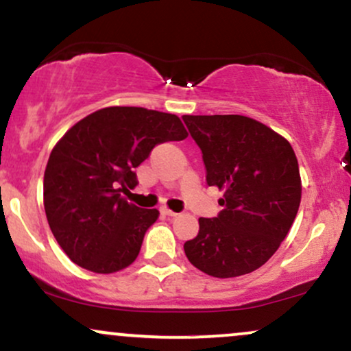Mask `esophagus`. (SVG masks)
Instances as JSON below:
<instances>
[{"label": "esophagus", "mask_w": 351, "mask_h": 351, "mask_svg": "<svg viewBox=\"0 0 351 351\" xmlns=\"http://www.w3.org/2000/svg\"><path fill=\"white\" fill-rule=\"evenodd\" d=\"M160 213H162V215H166V217H177L176 212H172V210H169L166 207L160 208Z\"/></svg>", "instance_id": "obj_1"}]
</instances>
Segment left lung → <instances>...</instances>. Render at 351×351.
<instances>
[{
    "label": "left lung",
    "instance_id": "1",
    "mask_svg": "<svg viewBox=\"0 0 351 351\" xmlns=\"http://www.w3.org/2000/svg\"><path fill=\"white\" fill-rule=\"evenodd\" d=\"M202 151L208 185L223 189V207L199 218V234L184 243L185 256L213 278L253 273L278 251L300 205L294 149L282 136L241 114H184Z\"/></svg>",
    "mask_w": 351,
    "mask_h": 351
}]
</instances>
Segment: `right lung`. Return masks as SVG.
<instances>
[{"instance_id":"right-lung-1","label":"right lung","mask_w":351,"mask_h":351,"mask_svg":"<svg viewBox=\"0 0 351 351\" xmlns=\"http://www.w3.org/2000/svg\"><path fill=\"white\" fill-rule=\"evenodd\" d=\"M185 138L176 114L138 106L98 110L64 134L45 167L44 208L75 265L110 274L138 258L159 212L136 207L121 192L138 185L134 167L158 144Z\"/></svg>"}]
</instances>
